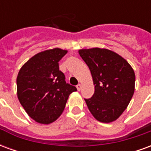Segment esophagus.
I'll use <instances>...</instances> for the list:
<instances>
[{"instance_id":"obj_1","label":"esophagus","mask_w":151,"mask_h":151,"mask_svg":"<svg viewBox=\"0 0 151 151\" xmlns=\"http://www.w3.org/2000/svg\"><path fill=\"white\" fill-rule=\"evenodd\" d=\"M77 89H78V91H80V90L82 89V85H81V84L77 85Z\"/></svg>"}]
</instances>
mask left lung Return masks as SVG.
<instances>
[{"instance_id":"left-lung-1","label":"left lung","mask_w":151,"mask_h":151,"mask_svg":"<svg viewBox=\"0 0 151 151\" xmlns=\"http://www.w3.org/2000/svg\"><path fill=\"white\" fill-rule=\"evenodd\" d=\"M79 55L91 73L95 93L85 99L95 119L110 123L126 109L134 93L135 73L126 60L105 48L81 49Z\"/></svg>"}]
</instances>
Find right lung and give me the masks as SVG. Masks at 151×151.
I'll return each instance as SVG.
<instances>
[{
  "instance_id": "right-lung-1",
  "label": "right lung",
  "mask_w": 151,
  "mask_h": 151,
  "mask_svg": "<svg viewBox=\"0 0 151 151\" xmlns=\"http://www.w3.org/2000/svg\"><path fill=\"white\" fill-rule=\"evenodd\" d=\"M66 50L54 48L35 55L17 77L18 98L29 116L40 124L52 123L65 109L69 95L77 91L66 83L59 61Z\"/></svg>"
}]
</instances>
